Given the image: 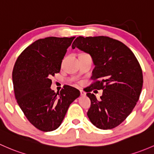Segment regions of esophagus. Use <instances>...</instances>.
<instances>
[{
	"label": "esophagus",
	"instance_id": "obj_1",
	"mask_svg": "<svg viewBox=\"0 0 154 154\" xmlns=\"http://www.w3.org/2000/svg\"><path fill=\"white\" fill-rule=\"evenodd\" d=\"M80 95H81V96H85V92L84 91L80 90Z\"/></svg>",
	"mask_w": 154,
	"mask_h": 154
}]
</instances>
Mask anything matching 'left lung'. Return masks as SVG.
<instances>
[{"label": "left lung", "mask_w": 154, "mask_h": 154, "mask_svg": "<svg viewBox=\"0 0 154 154\" xmlns=\"http://www.w3.org/2000/svg\"><path fill=\"white\" fill-rule=\"evenodd\" d=\"M75 47L88 53L95 65L91 77L94 82L86 91L91 100L87 115L98 128H114L131 113L140 98L143 84L140 63L127 46L109 37L80 36L73 43L72 48ZM94 89L103 91L99 100L90 93Z\"/></svg>", "instance_id": "obj_1"}]
</instances>
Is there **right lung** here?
Returning <instances> with one entry per match:
<instances>
[{"label": "right lung", "instance_id": "add662e5", "mask_svg": "<svg viewBox=\"0 0 154 154\" xmlns=\"http://www.w3.org/2000/svg\"><path fill=\"white\" fill-rule=\"evenodd\" d=\"M75 37L39 39L19 55L12 72L14 96L31 124L42 131L57 128L80 91L64 85L57 93L51 89V77L60 71L67 48Z\"/></svg>", "mask_w": 154, "mask_h": 154}]
</instances>
